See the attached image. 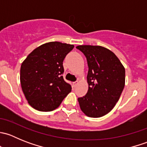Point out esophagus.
I'll return each instance as SVG.
<instances>
[{"label": "esophagus", "instance_id": "1", "mask_svg": "<svg viewBox=\"0 0 147 147\" xmlns=\"http://www.w3.org/2000/svg\"><path fill=\"white\" fill-rule=\"evenodd\" d=\"M78 81H75V82H73V86H74V87H77V85H78Z\"/></svg>", "mask_w": 147, "mask_h": 147}]
</instances>
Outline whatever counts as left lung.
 I'll use <instances>...</instances> for the list:
<instances>
[{"label": "left lung", "instance_id": "left-lung-1", "mask_svg": "<svg viewBox=\"0 0 147 147\" xmlns=\"http://www.w3.org/2000/svg\"><path fill=\"white\" fill-rule=\"evenodd\" d=\"M87 58L88 91L78 98L81 110L90 117L109 113L119 100L125 84V69L114 53L97 45H78Z\"/></svg>", "mask_w": 147, "mask_h": 147}]
</instances>
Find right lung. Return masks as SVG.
<instances>
[{"label": "right lung", "mask_w": 147, "mask_h": 147, "mask_svg": "<svg viewBox=\"0 0 147 147\" xmlns=\"http://www.w3.org/2000/svg\"><path fill=\"white\" fill-rule=\"evenodd\" d=\"M73 45L50 42L30 53L20 67V84L28 104L41 112L58 107L72 87L63 79V60Z\"/></svg>", "instance_id": "1"}]
</instances>
